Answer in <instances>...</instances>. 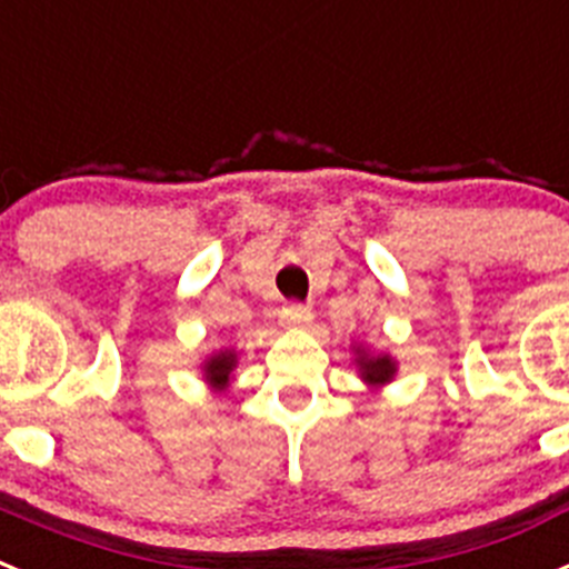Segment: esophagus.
<instances>
[{"label":"esophagus","mask_w":569,"mask_h":569,"mask_svg":"<svg viewBox=\"0 0 569 569\" xmlns=\"http://www.w3.org/2000/svg\"><path fill=\"white\" fill-rule=\"evenodd\" d=\"M313 321V310L305 308V305H290V308L281 310V325L284 328H308Z\"/></svg>","instance_id":"1"}]
</instances>
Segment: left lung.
Segmentation results:
<instances>
[{"instance_id":"8db88e82","label":"left lung","mask_w":569,"mask_h":569,"mask_svg":"<svg viewBox=\"0 0 569 569\" xmlns=\"http://www.w3.org/2000/svg\"><path fill=\"white\" fill-rule=\"evenodd\" d=\"M350 350H353V365L359 370V379L373 393L390 385L396 379V373H399V361L390 353H376L373 347L367 345H350Z\"/></svg>"}]
</instances>
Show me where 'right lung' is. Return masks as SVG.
Segmentation results:
<instances>
[{
  "mask_svg": "<svg viewBox=\"0 0 569 569\" xmlns=\"http://www.w3.org/2000/svg\"><path fill=\"white\" fill-rule=\"evenodd\" d=\"M239 365V353L233 347H224V350H216V353L204 356L202 361V379L204 385L213 390V393H224L233 381V370Z\"/></svg>",
  "mask_w": 569,
  "mask_h": 569,
  "instance_id": "add662e5",
  "label": "right lung"
}]
</instances>
